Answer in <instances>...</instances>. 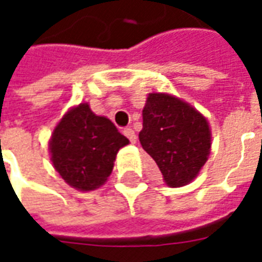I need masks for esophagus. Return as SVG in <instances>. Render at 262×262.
<instances>
[{
    "instance_id": "esophagus-1",
    "label": "esophagus",
    "mask_w": 262,
    "mask_h": 262,
    "mask_svg": "<svg viewBox=\"0 0 262 262\" xmlns=\"http://www.w3.org/2000/svg\"><path fill=\"white\" fill-rule=\"evenodd\" d=\"M123 135H125V136L127 137L129 140H130V143H133V144L136 143L137 137H136V133H135V130H133V129H130V127H126L125 130H123Z\"/></svg>"
}]
</instances>
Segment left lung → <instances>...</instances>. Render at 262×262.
I'll return each mask as SVG.
<instances>
[{"label":"left lung","instance_id":"left-lung-1","mask_svg":"<svg viewBox=\"0 0 262 262\" xmlns=\"http://www.w3.org/2000/svg\"><path fill=\"white\" fill-rule=\"evenodd\" d=\"M139 140L171 188L195 180L212 144L206 118L188 102L163 92L148 94Z\"/></svg>","mask_w":262,"mask_h":262}]
</instances>
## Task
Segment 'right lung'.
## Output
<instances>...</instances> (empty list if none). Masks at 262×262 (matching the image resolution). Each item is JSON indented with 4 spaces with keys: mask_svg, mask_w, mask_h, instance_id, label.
<instances>
[{
    "mask_svg": "<svg viewBox=\"0 0 262 262\" xmlns=\"http://www.w3.org/2000/svg\"><path fill=\"white\" fill-rule=\"evenodd\" d=\"M129 140L105 116H98L88 103L71 108L52 133L49 150L60 177L78 191L103 185L114 170L116 154Z\"/></svg>",
    "mask_w": 262,
    "mask_h": 262,
    "instance_id": "add662e5",
    "label": "right lung"
}]
</instances>
